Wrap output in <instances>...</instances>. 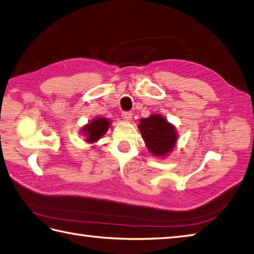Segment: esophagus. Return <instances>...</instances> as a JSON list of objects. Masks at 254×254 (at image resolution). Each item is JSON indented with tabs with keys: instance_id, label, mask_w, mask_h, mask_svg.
<instances>
[{
	"instance_id": "obj_1",
	"label": "esophagus",
	"mask_w": 254,
	"mask_h": 254,
	"mask_svg": "<svg viewBox=\"0 0 254 254\" xmlns=\"http://www.w3.org/2000/svg\"><path fill=\"white\" fill-rule=\"evenodd\" d=\"M122 116L125 121H130L132 118V113L131 112H123Z\"/></svg>"
}]
</instances>
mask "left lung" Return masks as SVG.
I'll list each match as a JSON object with an SVG mask.
<instances>
[{
	"instance_id": "8db88e82",
	"label": "left lung",
	"mask_w": 254,
	"mask_h": 254,
	"mask_svg": "<svg viewBox=\"0 0 254 254\" xmlns=\"http://www.w3.org/2000/svg\"><path fill=\"white\" fill-rule=\"evenodd\" d=\"M139 129L148 150L154 156L163 157L172 151L177 142V131L174 126L162 116L156 114L148 118H142Z\"/></svg>"
}]
</instances>
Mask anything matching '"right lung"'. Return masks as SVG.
<instances>
[{"instance_id": "1", "label": "right lung", "mask_w": 254, "mask_h": 254, "mask_svg": "<svg viewBox=\"0 0 254 254\" xmlns=\"http://www.w3.org/2000/svg\"><path fill=\"white\" fill-rule=\"evenodd\" d=\"M111 123L104 117L95 118V120H93L86 126L82 128V132H84L86 141L93 143L97 141L107 131Z\"/></svg>"}]
</instances>
